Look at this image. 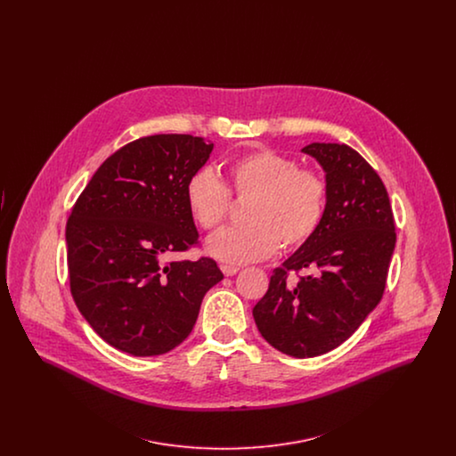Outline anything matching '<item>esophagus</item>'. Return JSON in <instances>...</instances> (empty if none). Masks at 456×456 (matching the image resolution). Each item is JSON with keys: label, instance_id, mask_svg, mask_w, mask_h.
Returning a JSON list of instances; mask_svg holds the SVG:
<instances>
[{"label": "esophagus", "instance_id": "34e87169", "mask_svg": "<svg viewBox=\"0 0 456 456\" xmlns=\"http://www.w3.org/2000/svg\"><path fill=\"white\" fill-rule=\"evenodd\" d=\"M220 270H222V273H224L225 277H232V275H236L239 272L238 266H231V265H222Z\"/></svg>", "mask_w": 456, "mask_h": 456}]
</instances>
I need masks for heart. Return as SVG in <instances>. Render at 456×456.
Masks as SVG:
<instances>
[{
	"label": "heart",
	"instance_id": "heart-1",
	"mask_svg": "<svg viewBox=\"0 0 456 456\" xmlns=\"http://www.w3.org/2000/svg\"><path fill=\"white\" fill-rule=\"evenodd\" d=\"M231 190L251 198L246 220L249 225L229 227L207 240L214 258L242 265L272 256L279 244L296 249L318 231L325 217L328 186L322 174L299 169L292 157L260 151L239 157L227 166ZM188 210L205 231H214L227 217L231 193L208 169L193 174L186 184Z\"/></svg>",
	"mask_w": 456,
	"mask_h": 456
}]
</instances>
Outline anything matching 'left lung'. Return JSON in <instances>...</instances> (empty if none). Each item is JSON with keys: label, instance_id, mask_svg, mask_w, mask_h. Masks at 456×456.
Segmentation results:
<instances>
[{"label": "left lung", "instance_id": "8db88e82", "mask_svg": "<svg viewBox=\"0 0 456 456\" xmlns=\"http://www.w3.org/2000/svg\"><path fill=\"white\" fill-rule=\"evenodd\" d=\"M304 153L325 171V217L282 266L253 307L261 337L287 355L326 354L362 325L387 285L396 234L387 188L354 149L311 143ZM304 269L299 283L289 271Z\"/></svg>", "mask_w": 456, "mask_h": 456}]
</instances>
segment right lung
I'll list each match as a JSON object with an SVG mask.
<instances>
[{
	"instance_id": "add662e5",
	"label": "right lung",
	"mask_w": 456,
	"mask_h": 456,
	"mask_svg": "<svg viewBox=\"0 0 456 456\" xmlns=\"http://www.w3.org/2000/svg\"><path fill=\"white\" fill-rule=\"evenodd\" d=\"M214 143L153 134L112 153L66 222L69 289L109 346L162 355L193 330L205 294L224 279L210 258L171 261L198 240L186 184Z\"/></svg>"
}]
</instances>
